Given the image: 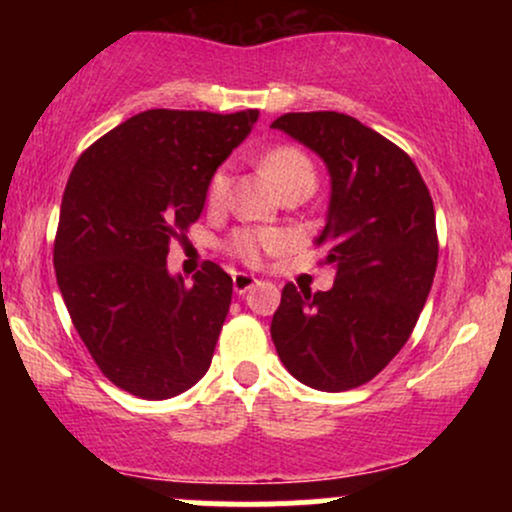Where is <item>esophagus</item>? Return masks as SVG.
I'll return each mask as SVG.
<instances>
[{"instance_id":"34e87169","label":"esophagus","mask_w":512,"mask_h":512,"mask_svg":"<svg viewBox=\"0 0 512 512\" xmlns=\"http://www.w3.org/2000/svg\"><path fill=\"white\" fill-rule=\"evenodd\" d=\"M255 284H257V279L252 274H245V272L233 274V291L240 293V296H243V293H248Z\"/></svg>"}]
</instances>
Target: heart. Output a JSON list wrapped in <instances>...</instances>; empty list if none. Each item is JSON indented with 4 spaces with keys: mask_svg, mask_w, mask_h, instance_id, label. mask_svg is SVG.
<instances>
[{
    "mask_svg": "<svg viewBox=\"0 0 512 512\" xmlns=\"http://www.w3.org/2000/svg\"><path fill=\"white\" fill-rule=\"evenodd\" d=\"M262 166L267 168V173L272 175L276 185L281 187V192H286L289 187L296 185H310L315 187V166L310 161L305 151L298 146L281 144L269 149L262 156ZM228 185H231V173L226 166H221L211 175L209 187H207V202L211 207H221L228 197ZM281 245V236L274 231H255V228H240L233 233L228 250L243 260L245 264H260L264 252H272Z\"/></svg>",
    "mask_w": 512,
    "mask_h": 512,
    "instance_id": "obj_1",
    "label": "heart"
}]
</instances>
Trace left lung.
<instances>
[{
  "instance_id": "8db88e82",
  "label": "left lung",
  "mask_w": 512,
  "mask_h": 512,
  "mask_svg": "<svg viewBox=\"0 0 512 512\" xmlns=\"http://www.w3.org/2000/svg\"><path fill=\"white\" fill-rule=\"evenodd\" d=\"M272 127L327 163L330 211L315 243L337 269L330 291L284 286L276 354L303 385L354 390L399 354L424 310L438 264L431 192L414 161L356 117L286 113Z\"/></svg>"
}]
</instances>
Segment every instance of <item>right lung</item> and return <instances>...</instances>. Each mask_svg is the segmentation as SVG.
I'll use <instances>...</instances> for the list:
<instances>
[{"mask_svg": "<svg viewBox=\"0 0 512 512\" xmlns=\"http://www.w3.org/2000/svg\"><path fill=\"white\" fill-rule=\"evenodd\" d=\"M257 115L146 110L88 146L69 175L52 252L57 286L88 354L129 395L175 397L209 370L233 279L204 262L185 284L166 257Z\"/></svg>", "mask_w": 512, "mask_h": 512, "instance_id": "obj_1", "label": "right lung"}]
</instances>
